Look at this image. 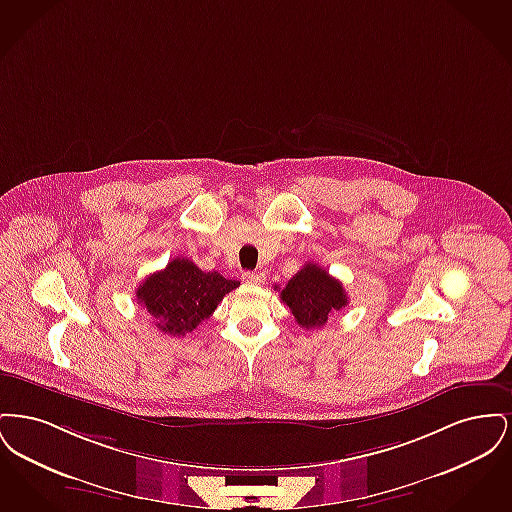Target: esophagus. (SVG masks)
Segmentation results:
<instances>
[{
    "instance_id": "obj_1",
    "label": "esophagus",
    "mask_w": 512,
    "mask_h": 512,
    "mask_svg": "<svg viewBox=\"0 0 512 512\" xmlns=\"http://www.w3.org/2000/svg\"><path fill=\"white\" fill-rule=\"evenodd\" d=\"M244 280L247 284H263L265 282V274L263 272H245Z\"/></svg>"
}]
</instances>
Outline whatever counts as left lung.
<instances>
[{"mask_svg":"<svg viewBox=\"0 0 512 512\" xmlns=\"http://www.w3.org/2000/svg\"><path fill=\"white\" fill-rule=\"evenodd\" d=\"M301 328H320L334 311L347 305L340 280L332 278L317 263H307L280 293Z\"/></svg>","mask_w":512,"mask_h":512,"instance_id":"left-lung-1","label":"left lung"}]
</instances>
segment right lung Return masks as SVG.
I'll list each match as a JSON object with an SVG mask.
<instances>
[{
    "mask_svg": "<svg viewBox=\"0 0 512 512\" xmlns=\"http://www.w3.org/2000/svg\"><path fill=\"white\" fill-rule=\"evenodd\" d=\"M238 286V280H228L217 270L203 272L194 261L176 257L163 270L149 274L136 297L155 318L157 330L184 338L211 317L222 297Z\"/></svg>",
    "mask_w": 512,
    "mask_h": 512,
    "instance_id": "right-lung-1",
    "label": "right lung"
}]
</instances>
